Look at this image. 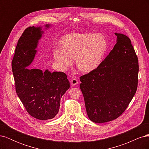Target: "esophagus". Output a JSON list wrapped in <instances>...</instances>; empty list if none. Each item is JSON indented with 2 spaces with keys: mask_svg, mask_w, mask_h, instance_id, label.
<instances>
[{
  "mask_svg": "<svg viewBox=\"0 0 149 149\" xmlns=\"http://www.w3.org/2000/svg\"><path fill=\"white\" fill-rule=\"evenodd\" d=\"M71 84L73 86H75L78 84V80L76 78H73L71 80Z\"/></svg>",
  "mask_w": 149,
  "mask_h": 149,
  "instance_id": "34e87169",
  "label": "esophagus"
}]
</instances>
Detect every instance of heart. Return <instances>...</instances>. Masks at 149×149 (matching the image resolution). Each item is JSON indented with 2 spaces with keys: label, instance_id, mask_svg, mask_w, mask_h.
Instances as JSON below:
<instances>
[{
  "label": "heart",
  "instance_id": "heart-1",
  "mask_svg": "<svg viewBox=\"0 0 149 149\" xmlns=\"http://www.w3.org/2000/svg\"><path fill=\"white\" fill-rule=\"evenodd\" d=\"M61 49L55 48L53 55L61 66L66 68L74 59L78 68L91 72L101 65L107 49L106 37L101 33H74L62 38Z\"/></svg>",
  "mask_w": 149,
  "mask_h": 149
}]
</instances>
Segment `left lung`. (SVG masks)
<instances>
[{
	"instance_id": "8db88e82",
	"label": "left lung",
	"mask_w": 149,
	"mask_h": 149,
	"mask_svg": "<svg viewBox=\"0 0 149 149\" xmlns=\"http://www.w3.org/2000/svg\"><path fill=\"white\" fill-rule=\"evenodd\" d=\"M115 35L116 43L101 65L80 77L87 114L95 123L118 118L137 91V56L128 37Z\"/></svg>"
}]
</instances>
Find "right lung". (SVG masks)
I'll return each instance as SVG.
<instances>
[{"instance_id":"1","label":"right lung","mask_w":149,"mask_h":149,"mask_svg":"<svg viewBox=\"0 0 149 149\" xmlns=\"http://www.w3.org/2000/svg\"><path fill=\"white\" fill-rule=\"evenodd\" d=\"M45 29L50 27L45 25ZM42 26L26 29L18 41L12 61V72L18 96L28 113L33 118L46 120L56 116L62 96L70 87L63 72L45 71L30 68L37 53L42 38Z\"/></svg>"}]
</instances>
